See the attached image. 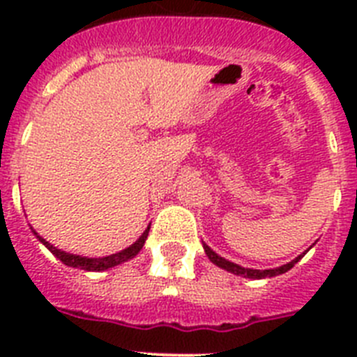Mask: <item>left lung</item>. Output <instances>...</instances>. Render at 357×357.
<instances>
[{"instance_id":"left-lung-1","label":"left lung","mask_w":357,"mask_h":357,"mask_svg":"<svg viewBox=\"0 0 357 357\" xmlns=\"http://www.w3.org/2000/svg\"><path fill=\"white\" fill-rule=\"evenodd\" d=\"M204 248H206L207 257H209L214 264H218V266L223 268V270H227V272L236 273V275L248 277V279H264V277H275V275H280V273H286L288 270H291V268L295 266V264L298 263V259L302 257V255H298V257H296V259H293L291 263L284 264V266H280V268H273V270H252V268H243V266H239V264H234V263H230V261L223 259V257H220L218 254H214V252L211 250L209 247H206V245H204Z\"/></svg>"}]
</instances>
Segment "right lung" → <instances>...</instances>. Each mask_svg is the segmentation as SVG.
Wrapping results in <instances>:
<instances>
[{
  "label": "right lung",
  "mask_w": 357,
  "mask_h": 357,
  "mask_svg": "<svg viewBox=\"0 0 357 357\" xmlns=\"http://www.w3.org/2000/svg\"><path fill=\"white\" fill-rule=\"evenodd\" d=\"M148 230H150V227H148V229L143 232V236H141V238L137 239L134 245H130L128 248L118 252V254L107 255V257H100V259H93V257H80V255H73V254H68V252H62V250H59V248L53 247V245H50L46 239H43L40 236H37V232H33V234L39 238V241H43L44 245L50 248V252L55 255L56 259H61L62 263L68 264V266L80 268V270H87V272H102V270H107V268H112V266H116V264L125 263V261L132 259L134 255L139 254V250L143 248L144 241H146V238H148Z\"/></svg>",
  "instance_id": "add662e5"
}]
</instances>
